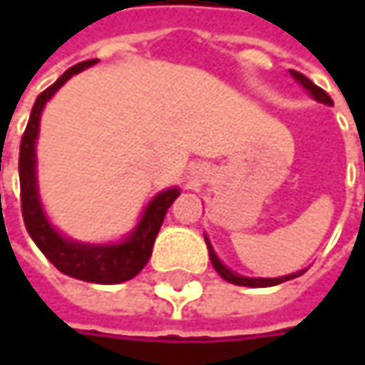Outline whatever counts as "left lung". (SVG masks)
I'll use <instances>...</instances> for the list:
<instances>
[{
    "label": "left lung",
    "mask_w": 365,
    "mask_h": 365,
    "mask_svg": "<svg viewBox=\"0 0 365 365\" xmlns=\"http://www.w3.org/2000/svg\"><path fill=\"white\" fill-rule=\"evenodd\" d=\"M289 73H292V78L315 99V101H319V103H326V106H331V99H329V95L326 91H322L319 86H315L307 76H302L300 71H294V69H289ZM205 243H207V250H209V259H211V264H213V268L217 270V274L224 279V281H228V283H235V285H243V287H270V285H279V283H283V281H289V279H294V277H300V274H304V270H298V272H292V274H285V277H274V279H264V277H243V274H239V272H235V270H230L220 257L215 254V250H213V245H211V241H209V237L205 235Z\"/></svg>",
    "instance_id": "left-lung-1"
}]
</instances>
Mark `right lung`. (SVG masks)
<instances>
[{"label": "right lung", "mask_w": 365, "mask_h": 365, "mask_svg": "<svg viewBox=\"0 0 365 365\" xmlns=\"http://www.w3.org/2000/svg\"><path fill=\"white\" fill-rule=\"evenodd\" d=\"M97 58L84 61L67 69L50 88H46L36 99V106L29 115V124L21 139V156H19V178H21V205L23 220L29 237L34 239L39 252L46 255L63 274L88 281L113 285L124 283L139 274V270L148 264L154 241L167 215V209L182 194L180 187H167L158 192L143 209L137 226L118 243H82L61 235L52 222L48 220L43 205L39 200L37 187V154L36 143L39 135V118L46 103L54 97V93L76 73L93 67Z\"/></svg>", "instance_id": "obj_1"}]
</instances>
